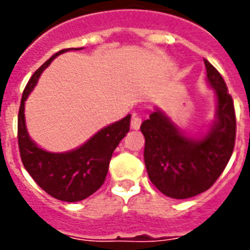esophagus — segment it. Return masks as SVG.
Wrapping results in <instances>:
<instances>
[{"mask_svg":"<svg viewBox=\"0 0 250 250\" xmlns=\"http://www.w3.org/2000/svg\"><path fill=\"white\" fill-rule=\"evenodd\" d=\"M141 117L137 113L132 114V119H131V128L132 129H139L141 125Z\"/></svg>","mask_w":250,"mask_h":250,"instance_id":"obj_1","label":"esophagus"}]
</instances>
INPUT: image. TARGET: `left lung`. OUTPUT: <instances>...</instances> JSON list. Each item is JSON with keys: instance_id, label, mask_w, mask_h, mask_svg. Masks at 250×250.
Segmentation results:
<instances>
[{"instance_id": "1", "label": "left lung", "mask_w": 250, "mask_h": 250, "mask_svg": "<svg viewBox=\"0 0 250 250\" xmlns=\"http://www.w3.org/2000/svg\"><path fill=\"white\" fill-rule=\"evenodd\" d=\"M210 85L218 98L217 122L201 140H190L161 111L143 122L144 160L149 179L168 197L189 198L217 182L232 156L236 114L229 88L218 70L204 60Z\"/></svg>"}]
</instances>
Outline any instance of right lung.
<instances>
[{
	"mask_svg": "<svg viewBox=\"0 0 250 250\" xmlns=\"http://www.w3.org/2000/svg\"><path fill=\"white\" fill-rule=\"evenodd\" d=\"M66 50L68 49H62L49 58L25 85L18 114V145L23 166L37 186L57 200L76 202L89 197L104 184L114 149L129 131L131 115L102 128L72 152L49 153L39 148L29 139L25 129L24 101L44 68Z\"/></svg>",
	"mask_w": 250,
	"mask_h": 250,
	"instance_id": "obj_1",
	"label": "right lung"
}]
</instances>
